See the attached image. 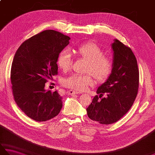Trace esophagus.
Listing matches in <instances>:
<instances>
[{"label": "esophagus", "instance_id": "1", "mask_svg": "<svg viewBox=\"0 0 155 155\" xmlns=\"http://www.w3.org/2000/svg\"><path fill=\"white\" fill-rule=\"evenodd\" d=\"M68 93L69 94H71V95H76V94H78L80 93L79 92H77V91H72V90L68 91Z\"/></svg>", "mask_w": 155, "mask_h": 155}]
</instances>
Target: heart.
<instances>
[{
    "mask_svg": "<svg viewBox=\"0 0 155 155\" xmlns=\"http://www.w3.org/2000/svg\"><path fill=\"white\" fill-rule=\"evenodd\" d=\"M75 51L80 57L88 62L85 72L93 74L97 81H104L110 77L113 69V61L104 56L103 49L98 45L93 42H87L78 46ZM57 64L63 72L71 70L72 60L68 51H63L58 55ZM94 83L93 77L90 74H74L65 78L62 84L76 91H83Z\"/></svg>",
    "mask_w": 155,
    "mask_h": 155,
    "instance_id": "heart-1",
    "label": "heart"
}]
</instances>
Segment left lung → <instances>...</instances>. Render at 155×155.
<instances>
[{"instance_id":"obj_1","label":"left lung","mask_w":155,"mask_h":155,"mask_svg":"<svg viewBox=\"0 0 155 155\" xmlns=\"http://www.w3.org/2000/svg\"><path fill=\"white\" fill-rule=\"evenodd\" d=\"M113 69L107 81L98 88L96 95L87 108L91 120L103 124L116 123L130 110L139 86L137 58L130 47L117 39L112 44ZM106 94V98L102 96ZM99 98H101V100Z\"/></svg>"}]
</instances>
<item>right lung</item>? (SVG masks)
<instances>
[{
	"label": "right lung",
	"instance_id": "right-lung-1",
	"mask_svg": "<svg viewBox=\"0 0 155 155\" xmlns=\"http://www.w3.org/2000/svg\"><path fill=\"white\" fill-rule=\"evenodd\" d=\"M69 40L60 32L46 30L25 41L15 54L11 70L13 97L23 113L36 121L50 120L61 110L62 97L45 87L58 74V57Z\"/></svg>",
	"mask_w": 155,
	"mask_h": 155
}]
</instances>
